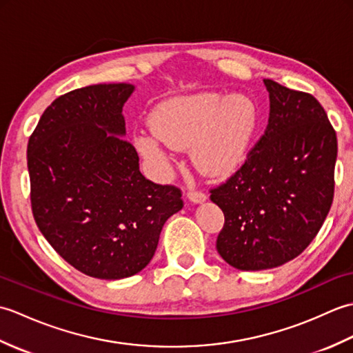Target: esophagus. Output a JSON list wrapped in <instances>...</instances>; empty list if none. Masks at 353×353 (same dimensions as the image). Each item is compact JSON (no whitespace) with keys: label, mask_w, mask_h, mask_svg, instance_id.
<instances>
[{"label":"esophagus","mask_w":353,"mask_h":353,"mask_svg":"<svg viewBox=\"0 0 353 353\" xmlns=\"http://www.w3.org/2000/svg\"><path fill=\"white\" fill-rule=\"evenodd\" d=\"M186 197H188L194 203H203V201L208 199L206 194L203 191H196V190H190L186 192Z\"/></svg>","instance_id":"obj_1"}]
</instances>
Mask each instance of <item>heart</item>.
Masks as SVG:
<instances>
[{
	"label": "heart",
	"mask_w": 353,
	"mask_h": 353,
	"mask_svg": "<svg viewBox=\"0 0 353 353\" xmlns=\"http://www.w3.org/2000/svg\"><path fill=\"white\" fill-rule=\"evenodd\" d=\"M253 130L254 109L249 100L201 92L159 104L152 125L134 133V144L161 167H168L174 147L191 145L197 167L220 176L243 161Z\"/></svg>",
	"instance_id": "obj_1"
}]
</instances>
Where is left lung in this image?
Returning a JSON list of instances; mask_svg holds the SVG:
<instances>
[{"label": "left lung", "instance_id": "1", "mask_svg": "<svg viewBox=\"0 0 353 353\" xmlns=\"http://www.w3.org/2000/svg\"><path fill=\"white\" fill-rule=\"evenodd\" d=\"M267 129L226 182L211 190L224 226L216 250L245 272L299 256L323 226L334 200L336 133L311 94L264 80Z\"/></svg>", "mask_w": 353, "mask_h": 353}]
</instances>
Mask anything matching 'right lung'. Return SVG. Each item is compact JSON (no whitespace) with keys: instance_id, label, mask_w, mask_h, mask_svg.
<instances>
[{"instance_id":"obj_1","label":"right lung","mask_w":353,"mask_h":353,"mask_svg":"<svg viewBox=\"0 0 353 353\" xmlns=\"http://www.w3.org/2000/svg\"><path fill=\"white\" fill-rule=\"evenodd\" d=\"M129 83L92 85L45 109L28 139L30 200L37 228L79 272L99 279L139 273L172 214L183 208L174 185L148 181L125 141Z\"/></svg>"}]
</instances>
